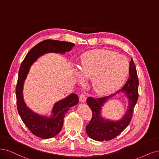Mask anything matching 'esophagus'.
<instances>
[{
	"mask_svg": "<svg viewBox=\"0 0 159 159\" xmlns=\"http://www.w3.org/2000/svg\"><path fill=\"white\" fill-rule=\"evenodd\" d=\"M79 100L81 102H85V101L86 100V96L84 94V93H81L79 97Z\"/></svg>",
	"mask_w": 159,
	"mask_h": 159,
	"instance_id": "obj_1",
	"label": "esophagus"
}]
</instances>
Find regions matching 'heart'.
<instances>
[{
  "label": "heart",
  "mask_w": 159,
  "mask_h": 159,
  "mask_svg": "<svg viewBox=\"0 0 159 159\" xmlns=\"http://www.w3.org/2000/svg\"><path fill=\"white\" fill-rule=\"evenodd\" d=\"M79 69L84 78L92 79L93 91L104 95L119 89L124 83L129 63L125 56L115 52L93 50L81 56Z\"/></svg>",
  "instance_id": "1"
}]
</instances>
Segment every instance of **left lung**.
<instances>
[{
  "instance_id": "left-lung-1",
  "label": "left lung",
  "mask_w": 159,
  "mask_h": 159,
  "mask_svg": "<svg viewBox=\"0 0 159 159\" xmlns=\"http://www.w3.org/2000/svg\"><path fill=\"white\" fill-rule=\"evenodd\" d=\"M129 67V77L122 89L118 92H124L128 99V107L126 114L122 119L112 121L104 119L101 116V109L104 103L108 99L115 95L93 98L89 97L86 102L92 111V119L86 127V131L89 136L96 141H109L116 138L130 124L132 118L134 108L138 99L139 81L136 67L132 59Z\"/></svg>"
}]
</instances>
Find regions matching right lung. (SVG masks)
I'll return each mask as SVG.
<instances>
[{"instance_id":"add662e5","label":"right lung","mask_w":159,"mask_h":159,"mask_svg":"<svg viewBox=\"0 0 159 159\" xmlns=\"http://www.w3.org/2000/svg\"><path fill=\"white\" fill-rule=\"evenodd\" d=\"M74 46V43L66 41L51 39L43 40L30 50L21 64L16 88L17 109L25 125L32 134L39 138H51L61 131L65 115L70 107L78 103L79 97L75 93H71L54 104L51 116L40 115L29 109L23 100V87L25 80L29 69L39 57L50 52L65 54L66 52L71 50Z\"/></svg>"}]
</instances>
